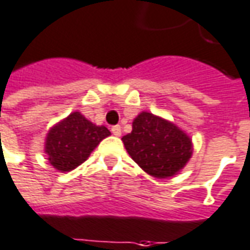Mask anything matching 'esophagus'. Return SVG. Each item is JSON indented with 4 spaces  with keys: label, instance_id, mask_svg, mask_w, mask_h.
Here are the masks:
<instances>
[{
    "label": "esophagus",
    "instance_id": "esophagus-1",
    "mask_svg": "<svg viewBox=\"0 0 250 250\" xmlns=\"http://www.w3.org/2000/svg\"><path fill=\"white\" fill-rule=\"evenodd\" d=\"M111 131L113 135H116V137H119L120 134H122V127L120 125H113L111 128Z\"/></svg>",
    "mask_w": 250,
    "mask_h": 250
}]
</instances>
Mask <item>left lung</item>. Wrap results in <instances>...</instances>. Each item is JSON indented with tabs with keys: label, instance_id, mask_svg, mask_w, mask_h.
Instances as JSON below:
<instances>
[{
	"label": "left lung",
	"instance_id": "obj_1",
	"mask_svg": "<svg viewBox=\"0 0 250 250\" xmlns=\"http://www.w3.org/2000/svg\"><path fill=\"white\" fill-rule=\"evenodd\" d=\"M122 141L132 160L154 178L176 175L193 153L186 132L149 112H141L134 119L132 131Z\"/></svg>",
	"mask_w": 250,
	"mask_h": 250
}]
</instances>
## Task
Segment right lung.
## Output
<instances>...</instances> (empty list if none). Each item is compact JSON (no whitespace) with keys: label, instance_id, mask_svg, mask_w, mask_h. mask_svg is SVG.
<instances>
[{"label":"right lung","instance_id":"right-lung-1","mask_svg":"<svg viewBox=\"0 0 250 250\" xmlns=\"http://www.w3.org/2000/svg\"><path fill=\"white\" fill-rule=\"evenodd\" d=\"M111 132L104 125H96L79 112L52 127L47 132L45 153L56 169L68 172L87 160L90 153Z\"/></svg>","mask_w":250,"mask_h":250}]
</instances>
